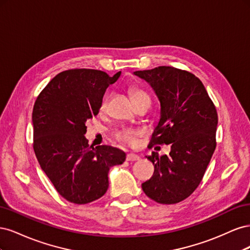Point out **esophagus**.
<instances>
[{
  "mask_svg": "<svg viewBox=\"0 0 250 250\" xmlns=\"http://www.w3.org/2000/svg\"><path fill=\"white\" fill-rule=\"evenodd\" d=\"M139 160H140V157L137 154L129 153V154L126 155V161H128V162H135V161H139Z\"/></svg>",
  "mask_w": 250,
  "mask_h": 250,
  "instance_id": "obj_1",
  "label": "esophagus"
}]
</instances>
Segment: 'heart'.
<instances>
[{
	"mask_svg": "<svg viewBox=\"0 0 250 250\" xmlns=\"http://www.w3.org/2000/svg\"><path fill=\"white\" fill-rule=\"evenodd\" d=\"M129 93L134 105H137L140 102L145 101V100L150 101L149 96L144 92L143 89L139 87H131L129 89ZM106 104H107V99L106 98H104L100 103V111L105 110V108H106ZM139 135H140V131L138 129H134V128H121V129H118L115 132L116 140L120 144H122V145H126L129 147H132L137 144Z\"/></svg>",
	"mask_w": 250,
	"mask_h": 250,
	"instance_id": "heart-1",
	"label": "heart"
}]
</instances>
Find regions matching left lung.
Instances as JSON below:
<instances>
[{
    "label": "left lung",
    "instance_id": "obj_1",
    "mask_svg": "<svg viewBox=\"0 0 250 250\" xmlns=\"http://www.w3.org/2000/svg\"><path fill=\"white\" fill-rule=\"evenodd\" d=\"M134 75L149 83L161 102V119L148 147L171 144L169 155L146 156L154 173L142 188L157 203H178L197 188L216 149V107L190 72L163 65Z\"/></svg>",
    "mask_w": 250,
    "mask_h": 250
}]
</instances>
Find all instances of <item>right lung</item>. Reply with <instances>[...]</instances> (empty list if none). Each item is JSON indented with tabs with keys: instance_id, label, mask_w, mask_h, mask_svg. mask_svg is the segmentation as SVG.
<instances>
[{
	"instance_id": "right-lung-1",
	"label": "right lung",
	"mask_w": 250,
	"mask_h": 250,
	"mask_svg": "<svg viewBox=\"0 0 250 250\" xmlns=\"http://www.w3.org/2000/svg\"><path fill=\"white\" fill-rule=\"evenodd\" d=\"M121 72L92 69L63 71L37 97L32 112L33 149L41 168L56 191L72 203L99 199L108 188V171L123 164L126 154L85 139V123L96 117L106 88Z\"/></svg>"
}]
</instances>
